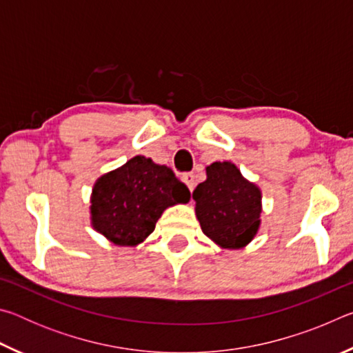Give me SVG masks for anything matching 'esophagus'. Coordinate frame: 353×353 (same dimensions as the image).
<instances>
[{
  "instance_id": "1",
  "label": "esophagus",
  "mask_w": 353,
  "mask_h": 353,
  "mask_svg": "<svg viewBox=\"0 0 353 353\" xmlns=\"http://www.w3.org/2000/svg\"><path fill=\"white\" fill-rule=\"evenodd\" d=\"M182 181L185 182V185L190 188V191H193L196 187V177L193 172H183L182 174Z\"/></svg>"
}]
</instances>
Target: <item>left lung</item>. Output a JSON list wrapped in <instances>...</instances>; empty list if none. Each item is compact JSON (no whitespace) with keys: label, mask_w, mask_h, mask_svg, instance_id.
I'll return each mask as SVG.
<instances>
[{"label":"left lung","mask_w":353,"mask_h":353,"mask_svg":"<svg viewBox=\"0 0 353 353\" xmlns=\"http://www.w3.org/2000/svg\"><path fill=\"white\" fill-rule=\"evenodd\" d=\"M196 216L204 234L227 249H240L260 225L261 193L230 162L207 166V181L193 191Z\"/></svg>","instance_id":"obj_1"}]
</instances>
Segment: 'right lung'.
<instances>
[{
	"mask_svg": "<svg viewBox=\"0 0 353 353\" xmlns=\"http://www.w3.org/2000/svg\"><path fill=\"white\" fill-rule=\"evenodd\" d=\"M190 194L168 166L137 155L94 183L93 227L117 246H135L152 234L166 207L188 202Z\"/></svg>",
	"mask_w": 353,
	"mask_h": 353,
	"instance_id": "right-lung-1",
	"label": "right lung"
}]
</instances>
